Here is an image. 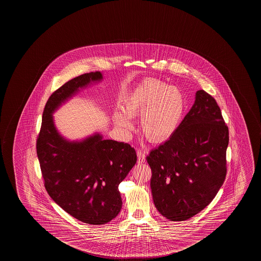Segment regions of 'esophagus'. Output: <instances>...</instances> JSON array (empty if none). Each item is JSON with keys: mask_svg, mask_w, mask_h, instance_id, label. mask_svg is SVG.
<instances>
[{"mask_svg": "<svg viewBox=\"0 0 261 261\" xmlns=\"http://www.w3.org/2000/svg\"><path fill=\"white\" fill-rule=\"evenodd\" d=\"M137 161L139 163H145V151L143 149H138L137 152Z\"/></svg>", "mask_w": 261, "mask_h": 261, "instance_id": "34e87169", "label": "esophagus"}]
</instances>
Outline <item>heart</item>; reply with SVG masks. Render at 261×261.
Wrapping results in <instances>:
<instances>
[{
  "label": "heart",
  "instance_id": "obj_1",
  "mask_svg": "<svg viewBox=\"0 0 261 261\" xmlns=\"http://www.w3.org/2000/svg\"><path fill=\"white\" fill-rule=\"evenodd\" d=\"M186 110L183 92L156 79L141 83L124 103V113H116L115 124L123 132L133 127L130 118L139 116L143 135L152 142L164 141L179 126Z\"/></svg>",
  "mask_w": 261,
  "mask_h": 261
}]
</instances>
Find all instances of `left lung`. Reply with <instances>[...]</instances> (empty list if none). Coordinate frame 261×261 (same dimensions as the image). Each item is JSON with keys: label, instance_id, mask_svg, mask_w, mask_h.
Segmentation results:
<instances>
[{"label": "left lung", "instance_id": "left-lung-1", "mask_svg": "<svg viewBox=\"0 0 261 261\" xmlns=\"http://www.w3.org/2000/svg\"><path fill=\"white\" fill-rule=\"evenodd\" d=\"M228 128L216 100L204 90L170 138L146 156L159 213L184 221L210 205L226 175Z\"/></svg>", "mask_w": 261, "mask_h": 261}]
</instances>
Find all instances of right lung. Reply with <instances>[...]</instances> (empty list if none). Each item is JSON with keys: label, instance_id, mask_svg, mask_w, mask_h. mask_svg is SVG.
<instances>
[{"label": "right lung", "instance_id": "obj_1", "mask_svg": "<svg viewBox=\"0 0 261 261\" xmlns=\"http://www.w3.org/2000/svg\"><path fill=\"white\" fill-rule=\"evenodd\" d=\"M100 72L84 73L65 83L48 99L36 152L44 187L51 199L72 217L91 225H103L119 214L122 198L118 186L137 163L129 144L103 140L100 134L82 141H68L54 124L53 113L92 82Z\"/></svg>", "mask_w": 261, "mask_h": 261}]
</instances>
